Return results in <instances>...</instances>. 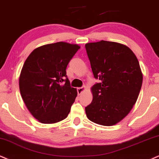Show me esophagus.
<instances>
[{
    "instance_id": "1",
    "label": "esophagus",
    "mask_w": 159,
    "mask_h": 159,
    "mask_svg": "<svg viewBox=\"0 0 159 159\" xmlns=\"http://www.w3.org/2000/svg\"><path fill=\"white\" fill-rule=\"evenodd\" d=\"M86 89V87L85 86H83V87H81V88H77V93L78 94H81L82 93H83V92L85 91V90Z\"/></svg>"
}]
</instances>
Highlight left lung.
Wrapping results in <instances>:
<instances>
[{
    "label": "left lung",
    "mask_w": 159,
    "mask_h": 159,
    "mask_svg": "<svg viewBox=\"0 0 159 159\" xmlns=\"http://www.w3.org/2000/svg\"><path fill=\"white\" fill-rule=\"evenodd\" d=\"M96 79L93 100L85 107L88 119L96 124L112 126L122 120L136 102L143 76L138 59L130 48L101 40L85 44Z\"/></svg>",
    "instance_id": "obj_1"
}]
</instances>
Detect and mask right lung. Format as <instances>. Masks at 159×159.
Instances as JSON below:
<instances>
[{"mask_svg":"<svg viewBox=\"0 0 159 159\" xmlns=\"http://www.w3.org/2000/svg\"><path fill=\"white\" fill-rule=\"evenodd\" d=\"M80 46L66 42L35 48L23 64L19 88L25 106L41 123L52 124L68 116L77 91L71 88L66 68Z\"/></svg>","mask_w":159,"mask_h":159,"instance_id":"obj_1","label":"right lung"}]
</instances>
